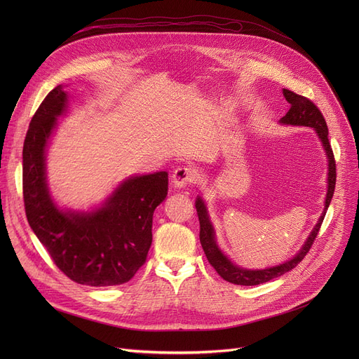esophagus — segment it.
<instances>
[{
	"mask_svg": "<svg viewBox=\"0 0 359 359\" xmlns=\"http://www.w3.org/2000/svg\"><path fill=\"white\" fill-rule=\"evenodd\" d=\"M172 182H173V186L177 187V189H182V187H186L189 186L195 182V175L191 168L187 167H179L176 168L173 172V176H172Z\"/></svg>",
	"mask_w": 359,
	"mask_h": 359,
	"instance_id": "34e87169",
	"label": "esophagus"
}]
</instances>
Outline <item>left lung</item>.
Masks as SVG:
<instances>
[{
    "label": "left lung",
    "mask_w": 359,
    "mask_h": 359,
    "mask_svg": "<svg viewBox=\"0 0 359 359\" xmlns=\"http://www.w3.org/2000/svg\"><path fill=\"white\" fill-rule=\"evenodd\" d=\"M284 93V97L287 102L291 104L290 110L287 111L285 116H282L279 119L280 125H291V126H307L313 128L316 130V134L318 140L322 141V145L325 148V153L327 157V192H326V199H325V210L320 215L317 224L314 225V229L311 230L310 236L304 241L303 248L298 250V253L291 257L290 260L280 263V265L265 268V269H246L237 266L236 263H233L227 255H224V252L219 249L218 243H217V236H215V229L211 222L208 208H206V203L202 199V196H198L195 201L196 206V212L199 217V225H201V244L202 249L206 255V259L214 266V269L218 272V275L231 282V284L236 285H259L263 284V282H268L273 278H278L280 275H284L294 269L298 263L304 259V256L309 253L311 244L320 230V225L323 222V218L326 215V211L330 205L333 192H334V183H336V164H334V157H333V151L329 142V130L326 121L322 115V111L317 109V106L306 99L304 96H298L294 91L284 88L282 90Z\"/></svg>",
    "instance_id": "8db88e82"
}]
</instances>
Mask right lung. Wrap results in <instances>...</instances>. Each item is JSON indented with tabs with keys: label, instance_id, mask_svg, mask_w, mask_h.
I'll return each mask as SVG.
<instances>
[{
	"label": "right lung",
	"instance_id": "right-lung-1",
	"mask_svg": "<svg viewBox=\"0 0 359 359\" xmlns=\"http://www.w3.org/2000/svg\"><path fill=\"white\" fill-rule=\"evenodd\" d=\"M68 93L56 86L29 125L23 145V196L30 229L55 265L77 284L111 287L144 265L153 241V214L168 191L167 172L130 176L88 211L62 210L49 192L46 151Z\"/></svg>",
	"mask_w": 359,
	"mask_h": 359
}]
</instances>
